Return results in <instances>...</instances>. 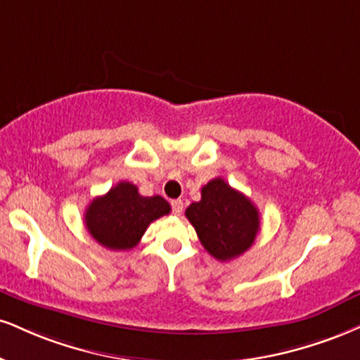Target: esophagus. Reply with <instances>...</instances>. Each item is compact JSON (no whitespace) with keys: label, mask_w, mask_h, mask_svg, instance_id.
<instances>
[{"label":"esophagus","mask_w":360,"mask_h":360,"mask_svg":"<svg viewBox=\"0 0 360 360\" xmlns=\"http://www.w3.org/2000/svg\"><path fill=\"white\" fill-rule=\"evenodd\" d=\"M171 206H172V213L174 214L179 216L183 213V201H181V199H174V201L171 202Z\"/></svg>","instance_id":"34e87169"}]
</instances>
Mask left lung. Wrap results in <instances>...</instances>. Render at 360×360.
<instances>
[{
    "label": "left lung",
    "mask_w": 360,
    "mask_h": 360,
    "mask_svg": "<svg viewBox=\"0 0 360 360\" xmlns=\"http://www.w3.org/2000/svg\"><path fill=\"white\" fill-rule=\"evenodd\" d=\"M186 218L196 229L205 250L219 262L243 255L259 231L257 206L221 177L202 186L201 201L189 205Z\"/></svg>",
    "instance_id": "8db88e82"
}]
</instances>
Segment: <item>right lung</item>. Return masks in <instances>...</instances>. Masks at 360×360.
<instances>
[{
	"instance_id": "obj_1",
	"label": "right lung",
	"mask_w": 360,
	"mask_h": 360,
	"mask_svg": "<svg viewBox=\"0 0 360 360\" xmlns=\"http://www.w3.org/2000/svg\"><path fill=\"white\" fill-rule=\"evenodd\" d=\"M171 213L161 196H141L127 181L95 198L85 211V226L97 243L109 250H131L154 219Z\"/></svg>"
}]
</instances>
